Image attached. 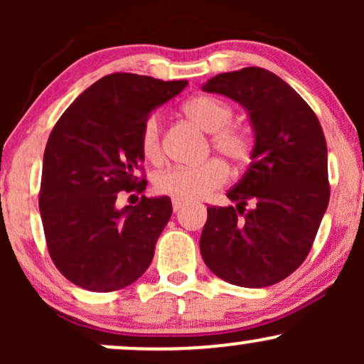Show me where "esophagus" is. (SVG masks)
<instances>
[{
    "instance_id": "34e87169",
    "label": "esophagus",
    "mask_w": 364,
    "mask_h": 364,
    "mask_svg": "<svg viewBox=\"0 0 364 364\" xmlns=\"http://www.w3.org/2000/svg\"><path fill=\"white\" fill-rule=\"evenodd\" d=\"M185 205H186V202H181V200H173V210L174 212H179Z\"/></svg>"
}]
</instances>
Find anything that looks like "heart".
<instances>
[{
  "mask_svg": "<svg viewBox=\"0 0 364 364\" xmlns=\"http://www.w3.org/2000/svg\"><path fill=\"white\" fill-rule=\"evenodd\" d=\"M186 118L193 121L203 132L214 133L212 145L217 152L235 162H243L250 156V139L240 128L229 127L235 111L223 99L215 95H195L183 104ZM140 150L147 161L156 162L161 157V129L156 114L145 119L140 132ZM228 171L219 161H207L198 166H174L154 179V186L159 193L168 195L173 200H198L212 190L224 185Z\"/></svg>",
  "mask_w": 364,
  "mask_h": 364,
  "instance_id": "heart-1",
  "label": "heart"
}]
</instances>
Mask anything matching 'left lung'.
<instances>
[{
  "instance_id": "1",
  "label": "left lung",
  "mask_w": 364,
  "mask_h": 364,
  "mask_svg": "<svg viewBox=\"0 0 364 364\" xmlns=\"http://www.w3.org/2000/svg\"><path fill=\"white\" fill-rule=\"evenodd\" d=\"M202 90L243 106L255 141L250 168L228 191L236 207L207 208L200 253L225 282L272 286L304 262L327 210L323 129L289 83L258 66L215 75Z\"/></svg>"
}]
</instances>
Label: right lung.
Wrapping results in <instances>:
<instances>
[{"instance_id":"obj_1","label":"right lung","mask_w":364,"mask_h":364,"mask_svg":"<svg viewBox=\"0 0 364 364\" xmlns=\"http://www.w3.org/2000/svg\"><path fill=\"white\" fill-rule=\"evenodd\" d=\"M188 85L112 73L83 90L49 135L39 210L58 270L82 289L118 291L135 282L173 214L169 196L116 207L119 191H141L140 132L154 109Z\"/></svg>"}]
</instances>
